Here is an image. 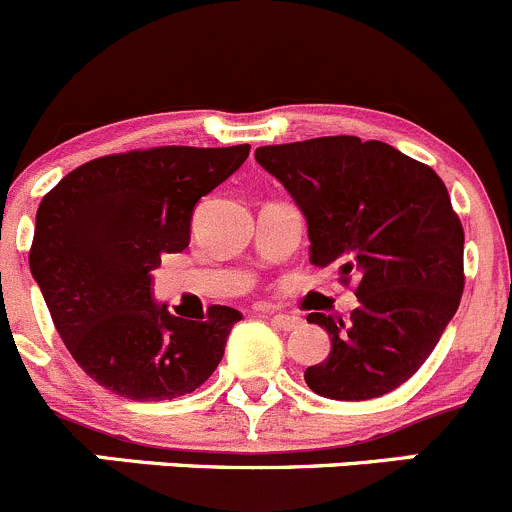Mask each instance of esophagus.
Instances as JSON below:
<instances>
[{
    "label": "esophagus",
    "mask_w": 512,
    "mask_h": 512,
    "mask_svg": "<svg viewBox=\"0 0 512 512\" xmlns=\"http://www.w3.org/2000/svg\"><path fill=\"white\" fill-rule=\"evenodd\" d=\"M271 323L281 331H293L303 323L301 316H293V313H271Z\"/></svg>",
    "instance_id": "obj_1"
}]
</instances>
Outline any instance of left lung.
<instances>
[{"label":"left lung","instance_id":"8db88e82","mask_svg":"<svg viewBox=\"0 0 512 512\" xmlns=\"http://www.w3.org/2000/svg\"><path fill=\"white\" fill-rule=\"evenodd\" d=\"M256 161L296 201L318 268L356 278L351 318L308 313L331 353L308 388L333 401L391 393L426 363L463 293V226L440 176L383 141L321 136L258 146Z\"/></svg>","mask_w":512,"mask_h":512}]
</instances>
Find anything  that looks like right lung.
<instances>
[{"instance_id":"right-lung-1","label":"right lung","mask_w":512,"mask_h":512,"mask_svg":"<svg viewBox=\"0 0 512 512\" xmlns=\"http://www.w3.org/2000/svg\"><path fill=\"white\" fill-rule=\"evenodd\" d=\"M249 149L161 146L101 156L39 204L29 268L74 361L106 391L171 401L196 391L224 358L241 311L211 306L204 321L174 316L154 298L151 271L189 246L194 206Z\"/></svg>"}]
</instances>
